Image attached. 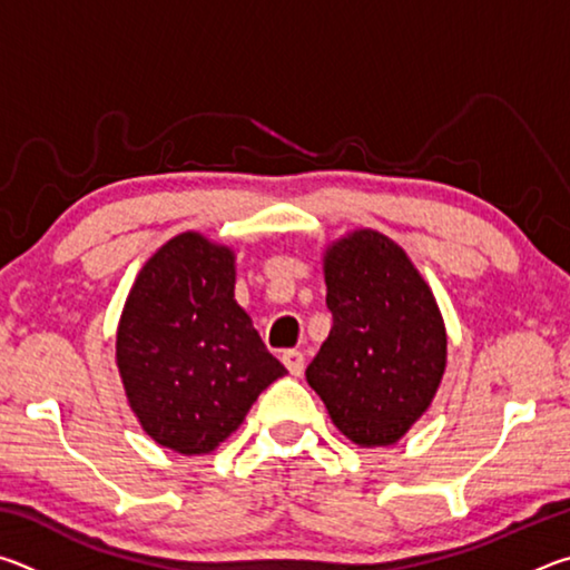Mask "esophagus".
I'll list each match as a JSON object with an SVG mask.
<instances>
[{
	"instance_id": "obj_1",
	"label": "esophagus",
	"mask_w": 570,
	"mask_h": 570,
	"mask_svg": "<svg viewBox=\"0 0 570 570\" xmlns=\"http://www.w3.org/2000/svg\"><path fill=\"white\" fill-rule=\"evenodd\" d=\"M282 362L286 364V370L294 374V377H298V374L304 372V354L296 352V350H286L282 354Z\"/></svg>"
}]
</instances>
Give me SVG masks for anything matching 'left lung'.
I'll use <instances>...</instances> for the list:
<instances>
[{
	"mask_svg": "<svg viewBox=\"0 0 570 570\" xmlns=\"http://www.w3.org/2000/svg\"><path fill=\"white\" fill-rule=\"evenodd\" d=\"M334 326L306 366L332 422L360 448H387L430 410L448 364L435 294L390 236L356 228L324 250Z\"/></svg>",
	"mask_w": 570,
	"mask_h": 570,
	"instance_id": "obj_1",
	"label": "left lung"
}]
</instances>
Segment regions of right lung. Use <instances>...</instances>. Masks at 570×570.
I'll return each mask as SVG.
<instances>
[{
    "instance_id": "obj_1",
    "label": "right lung",
    "mask_w": 570,
    "mask_h": 570,
    "mask_svg": "<svg viewBox=\"0 0 570 570\" xmlns=\"http://www.w3.org/2000/svg\"><path fill=\"white\" fill-rule=\"evenodd\" d=\"M234 288V248L186 230L148 258L125 298L115 334L125 397L146 435L180 455L214 452L286 374Z\"/></svg>"
}]
</instances>
